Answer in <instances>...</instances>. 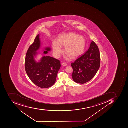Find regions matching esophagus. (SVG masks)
<instances>
[{
	"label": "esophagus",
	"mask_w": 128,
	"mask_h": 128,
	"mask_svg": "<svg viewBox=\"0 0 128 128\" xmlns=\"http://www.w3.org/2000/svg\"><path fill=\"white\" fill-rule=\"evenodd\" d=\"M62 65L63 66H65L67 65V64L65 63H63V64H62Z\"/></svg>",
	"instance_id": "obj_1"
}]
</instances>
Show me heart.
I'll return each instance as SVG.
<instances>
[{"label":"heart","mask_w":128,"mask_h":128,"mask_svg":"<svg viewBox=\"0 0 128 128\" xmlns=\"http://www.w3.org/2000/svg\"><path fill=\"white\" fill-rule=\"evenodd\" d=\"M86 42L82 36L74 33L62 34L58 36L57 42H53V51L56 58H59L63 50L61 47H64L65 54L72 58H75L84 53Z\"/></svg>","instance_id":"b5f03b06"}]
</instances>
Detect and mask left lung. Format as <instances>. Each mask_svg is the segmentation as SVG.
Segmentation results:
<instances>
[{
	"instance_id": "obj_1",
	"label": "left lung",
	"mask_w": 128,
	"mask_h": 128,
	"mask_svg": "<svg viewBox=\"0 0 128 128\" xmlns=\"http://www.w3.org/2000/svg\"><path fill=\"white\" fill-rule=\"evenodd\" d=\"M100 63L98 48L92 41L88 51L71 64L73 69V80L80 84H85L91 80L98 70Z\"/></svg>"
}]
</instances>
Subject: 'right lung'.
<instances>
[{"label":"right lung","mask_w":128,"mask_h":128,"mask_svg":"<svg viewBox=\"0 0 128 128\" xmlns=\"http://www.w3.org/2000/svg\"><path fill=\"white\" fill-rule=\"evenodd\" d=\"M40 34L36 36L34 42L28 50L25 60L26 73L31 81L41 88H47L52 86L56 81L58 72L61 67L60 61L50 56H44L38 62L35 58L41 48ZM51 50L49 47L43 50L44 54Z\"/></svg>","instance_id":"obj_1"}]
</instances>
